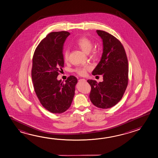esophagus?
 Returning <instances> with one entry per match:
<instances>
[{
  "mask_svg": "<svg viewBox=\"0 0 158 158\" xmlns=\"http://www.w3.org/2000/svg\"><path fill=\"white\" fill-rule=\"evenodd\" d=\"M81 80L83 81H86V80L84 79V78H83V79H81Z\"/></svg>",
  "mask_w": 158,
  "mask_h": 158,
  "instance_id": "obj_1",
  "label": "esophagus"
}]
</instances>
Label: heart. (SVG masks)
<instances>
[{
	"label": "heart",
	"mask_w": 158,
	"mask_h": 158,
	"mask_svg": "<svg viewBox=\"0 0 158 158\" xmlns=\"http://www.w3.org/2000/svg\"><path fill=\"white\" fill-rule=\"evenodd\" d=\"M76 45L78 47H79L82 51H84L86 54L89 53L91 51L92 48L93 47V43L92 42V41L86 37H81V38H79L76 41ZM69 54H70L69 50L68 48L66 49L63 54L64 61H68ZM97 55H98V51H97L96 50L94 49L92 50V57H96L97 56ZM91 66H88V65L80 66L76 67L74 71L75 72H76L77 73L78 75H80V76H85L86 75L87 72L88 71L91 70Z\"/></svg>",
	"instance_id": "obj_1"
}]
</instances>
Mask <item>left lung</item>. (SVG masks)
I'll return each instance as SVG.
<instances>
[{
	"instance_id": "1",
	"label": "left lung",
	"mask_w": 158,
	"mask_h": 158,
	"mask_svg": "<svg viewBox=\"0 0 158 158\" xmlns=\"http://www.w3.org/2000/svg\"><path fill=\"white\" fill-rule=\"evenodd\" d=\"M103 41L101 61L92 75H103V81L88 80L91 87L89 98L99 108L114 106L123 97L128 83V62L126 51L120 41L108 32L96 31Z\"/></svg>"
}]
</instances>
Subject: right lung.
I'll use <instances>...</instances> for the list:
<instances>
[{
  "mask_svg": "<svg viewBox=\"0 0 158 158\" xmlns=\"http://www.w3.org/2000/svg\"><path fill=\"white\" fill-rule=\"evenodd\" d=\"M70 35L64 31L50 32L38 45L32 57L31 77L36 94L43 107L55 114L70 108L77 82L74 76L64 83L57 80L64 66V44Z\"/></svg>",
  "mask_w": 158,
  "mask_h": 158,
  "instance_id": "right-lung-1",
  "label": "right lung"
}]
</instances>
